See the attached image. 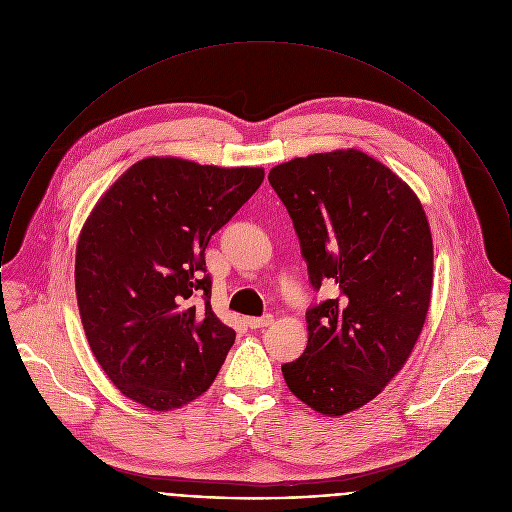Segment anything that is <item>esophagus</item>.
<instances>
[{"label": "esophagus", "mask_w": 512, "mask_h": 512, "mask_svg": "<svg viewBox=\"0 0 512 512\" xmlns=\"http://www.w3.org/2000/svg\"><path fill=\"white\" fill-rule=\"evenodd\" d=\"M245 322H247L249 328H263V326H269V324L273 322V314H265V316H261V318L251 316V318H247Z\"/></svg>", "instance_id": "34e87169"}]
</instances>
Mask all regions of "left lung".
Listing matches in <instances>:
<instances>
[{"label":"left lung","mask_w":512,"mask_h":512,"mask_svg":"<svg viewBox=\"0 0 512 512\" xmlns=\"http://www.w3.org/2000/svg\"><path fill=\"white\" fill-rule=\"evenodd\" d=\"M287 207L314 289L305 354L283 366L303 404L338 417L366 406L404 368L433 287L425 209L388 166L356 148L293 158L269 172Z\"/></svg>","instance_id":"1"}]
</instances>
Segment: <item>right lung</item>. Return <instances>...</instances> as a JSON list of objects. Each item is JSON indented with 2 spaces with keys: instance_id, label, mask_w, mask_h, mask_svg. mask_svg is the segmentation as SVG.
Masks as SVG:
<instances>
[{
  "instance_id": "add662e5",
  "label": "right lung",
  "mask_w": 512,
  "mask_h": 512,
  "mask_svg": "<svg viewBox=\"0 0 512 512\" xmlns=\"http://www.w3.org/2000/svg\"><path fill=\"white\" fill-rule=\"evenodd\" d=\"M263 178L259 166L150 156L89 213L75 257L77 305L97 362L128 400L172 411L213 384L235 330L211 310L204 251Z\"/></svg>"
}]
</instances>
